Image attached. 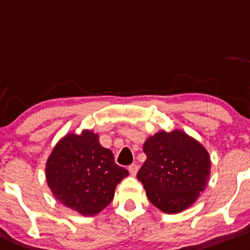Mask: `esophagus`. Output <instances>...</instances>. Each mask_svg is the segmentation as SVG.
I'll return each instance as SVG.
<instances>
[{"instance_id":"obj_1","label":"esophagus","mask_w":250,"mask_h":250,"mask_svg":"<svg viewBox=\"0 0 250 250\" xmlns=\"http://www.w3.org/2000/svg\"><path fill=\"white\" fill-rule=\"evenodd\" d=\"M138 165L137 164H131L130 167H128V171H130V173L132 176H136L137 175V172H138Z\"/></svg>"}]
</instances>
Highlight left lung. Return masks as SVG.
<instances>
[{
	"label": "left lung",
	"mask_w": 250,
	"mask_h": 250,
	"mask_svg": "<svg viewBox=\"0 0 250 250\" xmlns=\"http://www.w3.org/2000/svg\"><path fill=\"white\" fill-rule=\"evenodd\" d=\"M146 161L137 173L148 201L167 214H177L196 202L210 176L209 153L183 131L148 137Z\"/></svg>",
	"instance_id": "obj_1"
}]
</instances>
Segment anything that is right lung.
Here are the masks:
<instances>
[{
	"mask_svg": "<svg viewBox=\"0 0 250 250\" xmlns=\"http://www.w3.org/2000/svg\"><path fill=\"white\" fill-rule=\"evenodd\" d=\"M128 171L114 162L91 131L69 133L55 145L46 164V178L55 198L79 214H99L111 203L114 190Z\"/></svg>",
	"mask_w": 250,
	"mask_h": 250,
	"instance_id": "right-lung-1",
	"label": "right lung"
}]
</instances>
